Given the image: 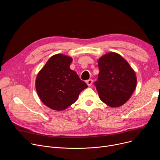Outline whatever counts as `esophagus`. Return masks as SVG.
<instances>
[{
  "instance_id": "esophagus-1",
  "label": "esophagus",
  "mask_w": 160,
  "mask_h": 160,
  "mask_svg": "<svg viewBox=\"0 0 160 160\" xmlns=\"http://www.w3.org/2000/svg\"><path fill=\"white\" fill-rule=\"evenodd\" d=\"M86 83L88 84V86L89 87V86H91L92 85V83H93V80H92V79H89V80H86Z\"/></svg>"
}]
</instances>
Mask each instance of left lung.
Returning a JSON list of instances; mask_svg holds the SVG:
<instances>
[{
  "mask_svg": "<svg viewBox=\"0 0 160 160\" xmlns=\"http://www.w3.org/2000/svg\"><path fill=\"white\" fill-rule=\"evenodd\" d=\"M98 65L100 72L95 85L100 99L112 108L125 104L136 88L135 71L116 52H108L100 57Z\"/></svg>",
  "mask_w": 160,
  "mask_h": 160,
  "instance_id": "8db88e82",
  "label": "left lung"
}]
</instances>
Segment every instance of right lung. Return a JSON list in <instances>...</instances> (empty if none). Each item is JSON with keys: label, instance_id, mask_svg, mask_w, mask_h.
<instances>
[{"label": "right lung", "instance_id": "obj_1", "mask_svg": "<svg viewBox=\"0 0 160 160\" xmlns=\"http://www.w3.org/2000/svg\"><path fill=\"white\" fill-rule=\"evenodd\" d=\"M72 58L62 54L50 57L36 79L38 95L45 106L62 111L77 101L88 87L75 71L70 69Z\"/></svg>", "mask_w": 160, "mask_h": 160}]
</instances>
